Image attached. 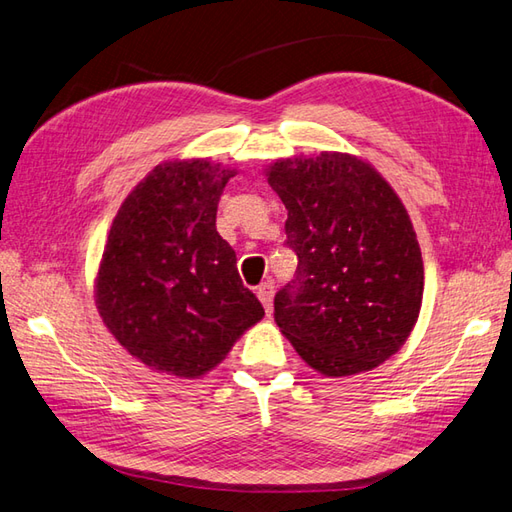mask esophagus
<instances>
[{
	"mask_svg": "<svg viewBox=\"0 0 512 512\" xmlns=\"http://www.w3.org/2000/svg\"><path fill=\"white\" fill-rule=\"evenodd\" d=\"M257 296H259L261 305H264L266 314H270L272 312V296H275V285H272V283H261L259 288H257Z\"/></svg>",
	"mask_w": 512,
	"mask_h": 512,
	"instance_id": "34e87169",
	"label": "esophagus"
}]
</instances>
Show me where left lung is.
Listing matches in <instances>:
<instances>
[{
	"label": "left lung",
	"mask_w": 512,
	"mask_h": 512,
	"mask_svg": "<svg viewBox=\"0 0 512 512\" xmlns=\"http://www.w3.org/2000/svg\"><path fill=\"white\" fill-rule=\"evenodd\" d=\"M268 183L288 209L296 277L275 294V320L327 377L386 362L417 325L423 259L406 207L371 163L344 152L279 159Z\"/></svg>",
	"instance_id": "8db88e82"
}]
</instances>
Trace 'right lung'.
I'll return each mask as SVG.
<instances>
[{
    "label": "right lung",
    "mask_w": 512,
    "mask_h": 512,
    "mask_svg": "<svg viewBox=\"0 0 512 512\" xmlns=\"http://www.w3.org/2000/svg\"><path fill=\"white\" fill-rule=\"evenodd\" d=\"M231 176L235 170L207 159L161 163L113 220L95 305L115 340L157 373H209L264 318L216 231Z\"/></svg>",
    "instance_id": "1"
}]
</instances>
